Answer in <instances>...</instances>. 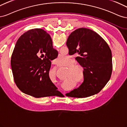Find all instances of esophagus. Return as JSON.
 <instances>
[{"label":"esophagus","instance_id":"esophagus-1","mask_svg":"<svg viewBox=\"0 0 127 127\" xmlns=\"http://www.w3.org/2000/svg\"><path fill=\"white\" fill-rule=\"evenodd\" d=\"M53 64H57V63H56V61H53Z\"/></svg>","mask_w":127,"mask_h":127}]
</instances>
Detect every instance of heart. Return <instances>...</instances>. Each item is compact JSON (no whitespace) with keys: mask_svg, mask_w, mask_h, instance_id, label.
Instances as JSON below:
<instances>
[{"mask_svg":"<svg viewBox=\"0 0 127 127\" xmlns=\"http://www.w3.org/2000/svg\"><path fill=\"white\" fill-rule=\"evenodd\" d=\"M57 63L59 65H63L66 63L68 58L66 56L59 54L55 59ZM75 61L71 60L69 61L67 65L69 66V73L74 79L77 81L78 82L82 84L84 82V75L83 72V67L82 65L79 64H76Z\"/></svg>","mask_w":127,"mask_h":127,"instance_id":"heart-1","label":"heart"}]
</instances>
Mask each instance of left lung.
<instances>
[{"instance_id":"obj_1","label":"left lung","mask_w":127,"mask_h":127,"mask_svg":"<svg viewBox=\"0 0 127 127\" xmlns=\"http://www.w3.org/2000/svg\"><path fill=\"white\" fill-rule=\"evenodd\" d=\"M69 54H77L76 60L84 70V82L66 95L87 97L99 93L107 84L112 72V53L104 39L95 31L78 28L66 42Z\"/></svg>"}]
</instances>
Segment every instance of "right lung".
Wrapping results in <instances>:
<instances>
[{"label": "right lung", "mask_w": 127, "mask_h": 127, "mask_svg": "<svg viewBox=\"0 0 127 127\" xmlns=\"http://www.w3.org/2000/svg\"><path fill=\"white\" fill-rule=\"evenodd\" d=\"M57 55L50 35L41 28L31 30L20 36L11 58L14 80L20 90L37 98L60 94L48 75L51 61Z\"/></svg>", "instance_id": "right-lung-1"}]
</instances>
